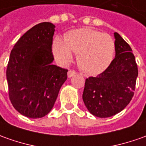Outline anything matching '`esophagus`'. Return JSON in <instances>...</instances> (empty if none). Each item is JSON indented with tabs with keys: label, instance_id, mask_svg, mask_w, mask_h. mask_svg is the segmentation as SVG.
I'll list each match as a JSON object with an SVG mask.
<instances>
[{
	"label": "esophagus",
	"instance_id": "esophagus-1",
	"mask_svg": "<svg viewBox=\"0 0 146 146\" xmlns=\"http://www.w3.org/2000/svg\"><path fill=\"white\" fill-rule=\"evenodd\" d=\"M76 74V72L75 71H73V70H69V72H68V77L70 78V77H72L73 76H74Z\"/></svg>",
	"mask_w": 146,
	"mask_h": 146
}]
</instances>
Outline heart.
I'll return each mask as SVG.
<instances>
[{
    "mask_svg": "<svg viewBox=\"0 0 146 146\" xmlns=\"http://www.w3.org/2000/svg\"><path fill=\"white\" fill-rule=\"evenodd\" d=\"M114 41L110 36L90 28L70 31L65 40L56 37L52 52L62 65L73 60V52L77 53V65L85 73L95 75L110 65L114 55Z\"/></svg>",
    "mask_w": 146,
    "mask_h": 146,
    "instance_id": "b5f03b06",
    "label": "heart"
}]
</instances>
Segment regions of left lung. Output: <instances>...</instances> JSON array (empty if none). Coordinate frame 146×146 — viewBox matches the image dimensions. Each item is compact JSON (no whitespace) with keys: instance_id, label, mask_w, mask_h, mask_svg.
<instances>
[{"instance_id":"left-lung-1","label":"left lung","mask_w":146,"mask_h":146,"mask_svg":"<svg viewBox=\"0 0 146 146\" xmlns=\"http://www.w3.org/2000/svg\"><path fill=\"white\" fill-rule=\"evenodd\" d=\"M115 58L98 77L87 78L82 95L91 114L110 117L122 111L134 94L138 75L132 48L117 33H114Z\"/></svg>"}]
</instances>
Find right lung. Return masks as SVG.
I'll return each instance as SVG.
<instances>
[{
  "instance_id": "1",
  "label": "right lung",
  "mask_w": 146,
  "mask_h": 146,
  "mask_svg": "<svg viewBox=\"0 0 146 146\" xmlns=\"http://www.w3.org/2000/svg\"><path fill=\"white\" fill-rule=\"evenodd\" d=\"M55 25L42 22L28 30L12 49L6 70L11 103L21 114L40 118L51 111L68 70L52 65Z\"/></svg>"
}]
</instances>
